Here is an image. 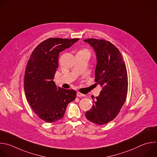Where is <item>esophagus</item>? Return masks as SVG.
Returning <instances> with one entry per match:
<instances>
[{
  "label": "esophagus",
  "mask_w": 157,
  "mask_h": 157,
  "mask_svg": "<svg viewBox=\"0 0 157 157\" xmlns=\"http://www.w3.org/2000/svg\"><path fill=\"white\" fill-rule=\"evenodd\" d=\"M84 94H83L79 92H77V97H84Z\"/></svg>",
  "instance_id": "obj_1"
}]
</instances>
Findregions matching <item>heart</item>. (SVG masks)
Here are the masks:
<instances>
[{
    "label": "heart",
    "mask_w": 157,
    "mask_h": 157,
    "mask_svg": "<svg viewBox=\"0 0 157 157\" xmlns=\"http://www.w3.org/2000/svg\"><path fill=\"white\" fill-rule=\"evenodd\" d=\"M79 52H86V53H87V54H89V50L87 49V48H83V49L81 50Z\"/></svg>",
    "instance_id": "b5f03b06"
}]
</instances>
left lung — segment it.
Listing matches in <instances>:
<instances>
[{"label": "left lung", "mask_w": 157, "mask_h": 157, "mask_svg": "<svg viewBox=\"0 0 157 157\" xmlns=\"http://www.w3.org/2000/svg\"><path fill=\"white\" fill-rule=\"evenodd\" d=\"M94 49L97 65L96 84L102 87L95 97L92 109L86 112L90 121L102 125L114 120L124 103L128 94V73L123 56L118 48L103 39H87L84 40Z\"/></svg>", "instance_id": "1"}]
</instances>
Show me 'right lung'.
I'll use <instances>...</instances> for the list:
<instances>
[{
  "instance_id": "add662e5",
  "label": "right lung",
  "mask_w": 157,
  "mask_h": 157,
  "mask_svg": "<svg viewBox=\"0 0 157 157\" xmlns=\"http://www.w3.org/2000/svg\"><path fill=\"white\" fill-rule=\"evenodd\" d=\"M78 40L47 39L34 48L28 62L24 78L25 95L34 112L45 122L62 119L68 104L76 98V90L57 87L53 79L59 68L60 52Z\"/></svg>"
}]
</instances>
